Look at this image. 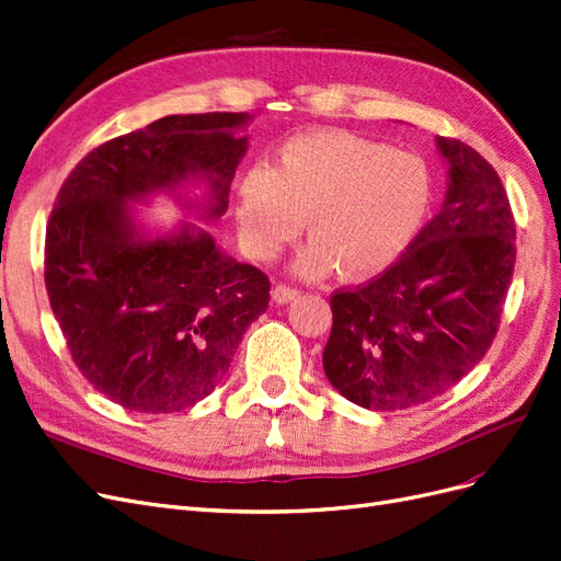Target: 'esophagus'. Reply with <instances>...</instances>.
<instances>
[{"label":"esophagus","instance_id":"esophagus-1","mask_svg":"<svg viewBox=\"0 0 561 561\" xmlns=\"http://www.w3.org/2000/svg\"><path fill=\"white\" fill-rule=\"evenodd\" d=\"M297 297H299V289H295V287L276 285V287L272 289V299H274L276 304H289V301H295Z\"/></svg>","mask_w":561,"mask_h":561}]
</instances>
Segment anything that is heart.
<instances>
[{
	"mask_svg": "<svg viewBox=\"0 0 561 561\" xmlns=\"http://www.w3.org/2000/svg\"><path fill=\"white\" fill-rule=\"evenodd\" d=\"M434 176L420 156L343 129L285 141L272 171H248L237 192V227L255 257H274L304 229L311 241L295 276L376 278L394 266L427 222Z\"/></svg>",
	"mask_w": 561,
	"mask_h": 561,
	"instance_id": "1",
	"label": "heart"
}]
</instances>
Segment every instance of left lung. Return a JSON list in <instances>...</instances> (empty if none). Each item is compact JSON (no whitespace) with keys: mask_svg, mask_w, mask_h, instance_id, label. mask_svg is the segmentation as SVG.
I'll return each mask as SVG.
<instances>
[{"mask_svg":"<svg viewBox=\"0 0 561 561\" xmlns=\"http://www.w3.org/2000/svg\"><path fill=\"white\" fill-rule=\"evenodd\" d=\"M446 199L405 255L369 285L336 293L322 366L371 411H403L450 390L485 357L515 266V220L488 160L436 137Z\"/></svg>","mask_w":561,"mask_h":561,"instance_id":"obj_1","label":"left lung"}]
</instances>
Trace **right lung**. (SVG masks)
I'll return each mask as SVG.
<instances>
[{
	"label": "right lung",
	"mask_w": 561,
	"mask_h": 561,
	"mask_svg": "<svg viewBox=\"0 0 561 561\" xmlns=\"http://www.w3.org/2000/svg\"><path fill=\"white\" fill-rule=\"evenodd\" d=\"M250 113L164 115L83 158L46 229V289L71 357L94 390L137 413H176L218 388L268 278L198 225L218 222ZM158 196L185 221L148 224ZM197 219V224H192Z\"/></svg>",
	"instance_id": "obj_1"
}]
</instances>
